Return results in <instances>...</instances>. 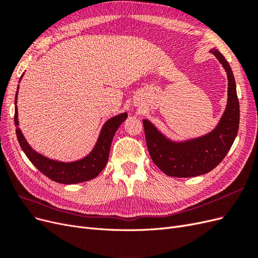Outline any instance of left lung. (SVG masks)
I'll return each mask as SVG.
<instances>
[{
    "label": "left lung",
    "mask_w": 258,
    "mask_h": 258,
    "mask_svg": "<svg viewBox=\"0 0 258 258\" xmlns=\"http://www.w3.org/2000/svg\"><path fill=\"white\" fill-rule=\"evenodd\" d=\"M223 64L228 77V102L217 127L209 135L190 141L174 143L144 119L146 145L151 158L163 173L174 177L206 174L218 166L227 155L239 129L240 107L231 68L223 54L210 50Z\"/></svg>",
    "instance_id": "8db88e82"
}]
</instances>
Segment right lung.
Listing matches in <instances>:
<instances>
[{"label":"right lung","mask_w":258,"mask_h":258,"mask_svg":"<svg viewBox=\"0 0 258 258\" xmlns=\"http://www.w3.org/2000/svg\"><path fill=\"white\" fill-rule=\"evenodd\" d=\"M17 93L18 91L16 92V97H15V104L17 103ZM126 118L127 113H122L107 120L104 123L102 130H101L95 148L87 157L74 162H60L44 157L43 155L32 150V147L28 144L21 130L18 128L19 121L16 105H15L14 117L18 142L29 160L44 175L61 184H76L89 181V179L95 178L104 169L108 159V155H110V148L115 132L120 124L126 120Z\"/></svg>","instance_id":"1"}]
</instances>
